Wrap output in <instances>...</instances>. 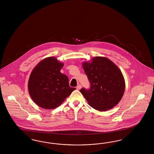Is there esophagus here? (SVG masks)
<instances>
[{
  "label": "esophagus",
  "mask_w": 154,
  "mask_h": 154,
  "mask_svg": "<svg viewBox=\"0 0 154 154\" xmlns=\"http://www.w3.org/2000/svg\"><path fill=\"white\" fill-rule=\"evenodd\" d=\"M81 88V85H78L77 86V90H80Z\"/></svg>",
  "instance_id": "1"
}]
</instances>
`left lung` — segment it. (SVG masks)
I'll list each match as a JSON object with an SVG mask.
<instances>
[{
  "label": "left lung",
  "instance_id": "obj_1",
  "mask_svg": "<svg viewBox=\"0 0 154 154\" xmlns=\"http://www.w3.org/2000/svg\"><path fill=\"white\" fill-rule=\"evenodd\" d=\"M91 83V88L80 92L93 108L106 111L120 102L125 91L123 74L113 62L104 57H95L82 65Z\"/></svg>",
  "mask_w": 154,
  "mask_h": 154
}]
</instances>
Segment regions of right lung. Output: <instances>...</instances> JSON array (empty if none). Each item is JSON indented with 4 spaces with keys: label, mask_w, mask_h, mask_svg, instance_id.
Instances as JSON below:
<instances>
[{
    "label": "right lung",
    "mask_w": 154,
    "mask_h": 154,
    "mask_svg": "<svg viewBox=\"0 0 154 154\" xmlns=\"http://www.w3.org/2000/svg\"><path fill=\"white\" fill-rule=\"evenodd\" d=\"M64 64L54 57L46 58L33 69L28 81L32 100L39 106L51 109L59 106L75 89L60 70Z\"/></svg>",
    "instance_id": "1"
}]
</instances>
